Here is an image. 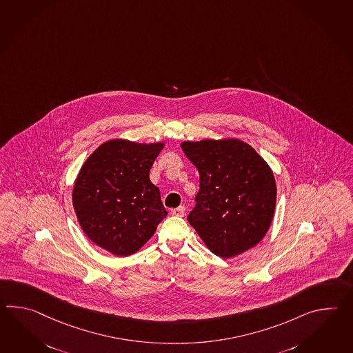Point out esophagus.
Listing matches in <instances>:
<instances>
[{"label": "esophagus", "instance_id": "34e87169", "mask_svg": "<svg viewBox=\"0 0 353 353\" xmlns=\"http://www.w3.org/2000/svg\"><path fill=\"white\" fill-rule=\"evenodd\" d=\"M185 212H186V209H185V206H179V208H176V209H172L171 210V214H172L173 216H185Z\"/></svg>", "mask_w": 353, "mask_h": 353}]
</instances>
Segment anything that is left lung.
<instances>
[{
  "instance_id": "1",
  "label": "left lung",
  "mask_w": 353,
  "mask_h": 353,
  "mask_svg": "<svg viewBox=\"0 0 353 353\" xmlns=\"http://www.w3.org/2000/svg\"><path fill=\"white\" fill-rule=\"evenodd\" d=\"M181 148L200 173L188 220L205 245L221 259L257 245L274 219L277 195L266 161L236 138L185 141Z\"/></svg>"
}]
</instances>
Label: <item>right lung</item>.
Segmentation results:
<instances>
[{"label":"right lung","mask_w":353,"mask_h":353,"mask_svg":"<svg viewBox=\"0 0 353 353\" xmlns=\"http://www.w3.org/2000/svg\"><path fill=\"white\" fill-rule=\"evenodd\" d=\"M163 141L111 139L94 149L73 183L72 203L87 238L118 257L139 251L167 216L149 171Z\"/></svg>","instance_id":"right-lung-1"}]
</instances>
